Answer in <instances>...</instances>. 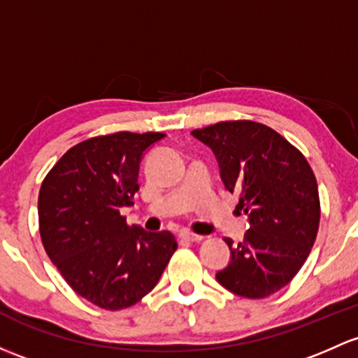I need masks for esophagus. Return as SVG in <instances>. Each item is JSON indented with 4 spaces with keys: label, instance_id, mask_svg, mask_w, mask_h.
Returning a JSON list of instances; mask_svg holds the SVG:
<instances>
[{
    "label": "esophagus",
    "instance_id": "1",
    "mask_svg": "<svg viewBox=\"0 0 358 358\" xmlns=\"http://www.w3.org/2000/svg\"><path fill=\"white\" fill-rule=\"evenodd\" d=\"M180 238L185 240V242H201V240L204 238V236H202V235H195V233L189 231V229H183V231L180 233Z\"/></svg>",
    "mask_w": 358,
    "mask_h": 358
}]
</instances>
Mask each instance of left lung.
<instances>
[{
    "mask_svg": "<svg viewBox=\"0 0 358 358\" xmlns=\"http://www.w3.org/2000/svg\"><path fill=\"white\" fill-rule=\"evenodd\" d=\"M216 154L221 178L248 216L238 245L229 238L228 268L216 274L224 288L245 299H266L295 278L317 236V180L306 156L276 130L231 120L192 131Z\"/></svg>",
    "mask_w": 358,
    "mask_h": 358,
    "instance_id": "left-lung-1",
    "label": "left lung"
}]
</instances>
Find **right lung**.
<instances>
[{
  "label": "right lung",
  "mask_w": 358,
  "mask_h": 358,
  "mask_svg": "<svg viewBox=\"0 0 358 358\" xmlns=\"http://www.w3.org/2000/svg\"><path fill=\"white\" fill-rule=\"evenodd\" d=\"M161 131H115L66 150L39 190V233L52 264L77 295L122 310L157 285L176 238L130 227L120 208L134 204L138 163Z\"/></svg>",
  "instance_id": "right-lung-1"
}]
</instances>
